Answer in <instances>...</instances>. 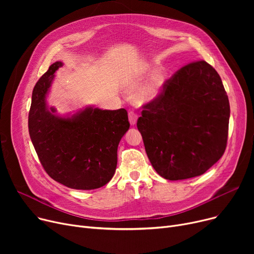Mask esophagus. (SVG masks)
Listing matches in <instances>:
<instances>
[{"instance_id": "1", "label": "esophagus", "mask_w": 254, "mask_h": 254, "mask_svg": "<svg viewBox=\"0 0 254 254\" xmlns=\"http://www.w3.org/2000/svg\"><path fill=\"white\" fill-rule=\"evenodd\" d=\"M137 119H138V115H137L136 112H134V111L128 112V120H129V124L131 126H135L136 125Z\"/></svg>"}]
</instances>
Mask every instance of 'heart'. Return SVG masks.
Masks as SVG:
<instances>
[{
	"instance_id": "b5f03b06",
	"label": "heart",
	"mask_w": 254,
	"mask_h": 254,
	"mask_svg": "<svg viewBox=\"0 0 254 254\" xmlns=\"http://www.w3.org/2000/svg\"><path fill=\"white\" fill-rule=\"evenodd\" d=\"M165 84V76L162 72H155L151 75L149 80L144 84L139 92V98L143 103L153 102L161 95L162 89ZM137 84H131V87H135Z\"/></svg>"
}]
</instances>
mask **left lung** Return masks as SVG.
Masks as SVG:
<instances>
[{"label": "left lung", "mask_w": 254, "mask_h": 254, "mask_svg": "<svg viewBox=\"0 0 254 254\" xmlns=\"http://www.w3.org/2000/svg\"><path fill=\"white\" fill-rule=\"evenodd\" d=\"M143 108L137 127L152 167L163 178L202 175L224 153L230 102L220 76L205 61L182 66Z\"/></svg>", "instance_id": "left-lung-1"}]
</instances>
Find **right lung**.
<instances>
[{"label":"right lung","instance_id":"1","mask_svg":"<svg viewBox=\"0 0 254 254\" xmlns=\"http://www.w3.org/2000/svg\"><path fill=\"white\" fill-rule=\"evenodd\" d=\"M53 63L38 80L29 113V131L38 157L47 174L73 190H89L108 183L117 166V147L129 128L127 112L86 107L60 116L46 98L63 66Z\"/></svg>","mask_w":254,"mask_h":254}]
</instances>
